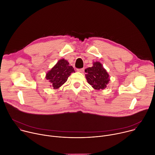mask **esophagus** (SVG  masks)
Listing matches in <instances>:
<instances>
[{
  "mask_svg": "<svg viewBox=\"0 0 155 155\" xmlns=\"http://www.w3.org/2000/svg\"><path fill=\"white\" fill-rule=\"evenodd\" d=\"M84 68H81V69H77V71L78 72H84Z\"/></svg>",
  "mask_w": 155,
  "mask_h": 155,
  "instance_id": "esophagus-1",
  "label": "esophagus"
}]
</instances>
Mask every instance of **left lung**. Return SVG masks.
Returning <instances> with one entry per match:
<instances>
[{"label":"left lung","instance_id":"obj_1","mask_svg":"<svg viewBox=\"0 0 155 155\" xmlns=\"http://www.w3.org/2000/svg\"><path fill=\"white\" fill-rule=\"evenodd\" d=\"M85 76L87 83L97 90L106 87L110 81L109 75L99 62L93 63V66L85 69Z\"/></svg>","mask_w":155,"mask_h":155}]
</instances>
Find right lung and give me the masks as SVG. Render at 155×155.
Listing matches in <instances>:
<instances>
[{
	"label": "right lung",
	"mask_w": 155,
	"mask_h": 155,
	"mask_svg": "<svg viewBox=\"0 0 155 155\" xmlns=\"http://www.w3.org/2000/svg\"><path fill=\"white\" fill-rule=\"evenodd\" d=\"M72 72H75L72 66L69 65L67 61L62 59L47 74L46 78L51 83L52 87L58 89L67 81Z\"/></svg>",
	"instance_id": "right-lung-1"
}]
</instances>
